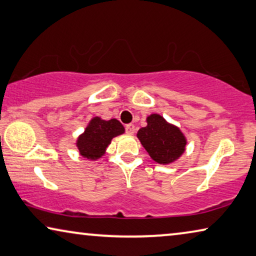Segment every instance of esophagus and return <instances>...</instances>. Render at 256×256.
<instances>
[{"label":"esophagus","mask_w":256,"mask_h":256,"mask_svg":"<svg viewBox=\"0 0 256 256\" xmlns=\"http://www.w3.org/2000/svg\"><path fill=\"white\" fill-rule=\"evenodd\" d=\"M126 132H127V134H129V135H132L134 132H135V126L134 124H127L126 126Z\"/></svg>","instance_id":"obj_1"}]
</instances>
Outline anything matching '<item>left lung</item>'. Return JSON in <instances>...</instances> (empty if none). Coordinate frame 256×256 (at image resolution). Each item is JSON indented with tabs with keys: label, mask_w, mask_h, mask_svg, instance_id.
Returning <instances> with one entry per match:
<instances>
[{
	"label": "left lung",
	"mask_w": 256,
	"mask_h": 256,
	"mask_svg": "<svg viewBox=\"0 0 256 256\" xmlns=\"http://www.w3.org/2000/svg\"><path fill=\"white\" fill-rule=\"evenodd\" d=\"M137 138L151 159L160 164H170L178 160L188 144L180 127L168 122L158 113L146 116V127L137 132Z\"/></svg>",
	"instance_id": "left-lung-1"
}]
</instances>
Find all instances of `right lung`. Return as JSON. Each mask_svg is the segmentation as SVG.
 Instances as JSON below:
<instances>
[{
    "label": "right lung",
    "instance_id": "1",
    "mask_svg": "<svg viewBox=\"0 0 256 256\" xmlns=\"http://www.w3.org/2000/svg\"><path fill=\"white\" fill-rule=\"evenodd\" d=\"M124 134V127L119 120H104L94 116L89 121L84 132L76 138L78 152L82 158L96 161L106 153V148L116 136Z\"/></svg>",
    "mask_w": 256,
    "mask_h": 256
}]
</instances>
